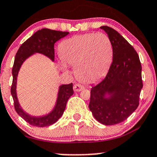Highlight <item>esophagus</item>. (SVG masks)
<instances>
[{"label": "esophagus", "mask_w": 157, "mask_h": 157, "mask_svg": "<svg viewBox=\"0 0 157 157\" xmlns=\"http://www.w3.org/2000/svg\"><path fill=\"white\" fill-rule=\"evenodd\" d=\"M73 89H74V91H80L84 89V87L82 86V85L77 83V84H75V86H74Z\"/></svg>", "instance_id": "esophagus-1"}]
</instances>
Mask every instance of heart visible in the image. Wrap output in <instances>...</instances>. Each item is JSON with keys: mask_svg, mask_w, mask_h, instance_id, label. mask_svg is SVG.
Returning <instances> with one entry per match:
<instances>
[{"mask_svg": "<svg viewBox=\"0 0 157 157\" xmlns=\"http://www.w3.org/2000/svg\"><path fill=\"white\" fill-rule=\"evenodd\" d=\"M65 63L75 66V75L85 83H94L109 71L113 58V48L103 33L74 36L63 41L59 47ZM63 68H66L65 65Z\"/></svg>", "mask_w": 157, "mask_h": 157, "instance_id": "1", "label": "heart"}]
</instances>
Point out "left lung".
I'll return each mask as SVG.
<instances>
[{"instance_id":"1","label":"left lung","mask_w":157,"mask_h":157,"mask_svg":"<svg viewBox=\"0 0 157 157\" xmlns=\"http://www.w3.org/2000/svg\"><path fill=\"white\" fill-rule=\"evenodd\" d=\"M100 29L111 43L113 61L105 78L91 88L89 107L100 123L116 125L137 109L143 86L142 66L137 52L119 32L107 26Z\"/></svg>"}]
</instances>
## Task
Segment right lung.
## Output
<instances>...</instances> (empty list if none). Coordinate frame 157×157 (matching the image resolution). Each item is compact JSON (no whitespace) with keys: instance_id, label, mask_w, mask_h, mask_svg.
<instances>
[{"instance_id":"1","label":"right lung","mask_w":157,"mask_h":157,"mask_svg":"<svg viewBox=\"0 0 157 157\" xmlns=\"http://www.w3.org/2000/svg\"><path fill=\"white\" fill-rule=\"evenodd\" d=\"M68 32L55 31V30L42 29L36 32L32 37L27 39L16 53L13 68H12V84L11 86V94L14 100V106L16 112L18 113L25 121L30 125L36 127H46L56 122L63 113L66 103L69 97L74 94L73 84L62 85L59 88L56 105L49 113L43 117H33L25 112L21 109L16 93L17 78L20 68L23 63L29 57L35 53H40L44 55L52 61L55 60V44L57 40L68 35Z\"/></svg>"}]
</instances>
